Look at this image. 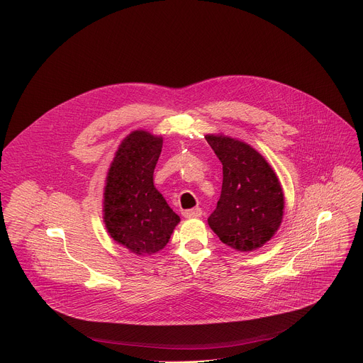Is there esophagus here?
<instances>
[{
  "label": "esophagus",
  "mask_w": 363,
  "mask_h": 363,
  "mask_svg": "<svg viewBox=\"0 0 363 363\" xmlns=\"http://www.w3.org/2000/svg\"><path fill=\"white\" fill-rule=\"evenodd\" d=\"M182 216L185 217V218H198V217H201L202 216V210L201 208H191V210H185L184 213H182Z\"/></svg>",
  "instance_id": "esophagus-1"
}]
</instances>
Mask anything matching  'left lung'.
Here are the masks:
<instances>
[{
    "instance_id": "8db88e82",
    "label": "left lung",
    "mask_w": 363,
    "mask_h": 363,
    "mask_svg": "<svg viewBox=\"0 0 363 363\" xmlns=\"http://www.w3.org/2000/svg\"><path fill=\"white\" fill-rule=\"evenodd\" d=\"M223 164V189L208 218L218 238L238 251L266 244L279 230L284 196L280 182L260 153L244 142L206 135Z\"/></svg>"
}]
</instances>
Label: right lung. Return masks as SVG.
I'll return each mask as SVG.
<instances>
[{"label":"right lung","instance_id":"obj_1","mask_svg":"<svg viewBox=\"0 0 363 363\" xmlns=\"http://www.w3.org/2000/svg\"><path fill=\"white\" fill-rule=\"evenodd\" d=\"M162 138L132 132L119 146L105 188V224L111 237L136 254L162 250L179 223L153 185Z\"/></svg>","mask_w":363,"mask_h":363}]
</instances>
